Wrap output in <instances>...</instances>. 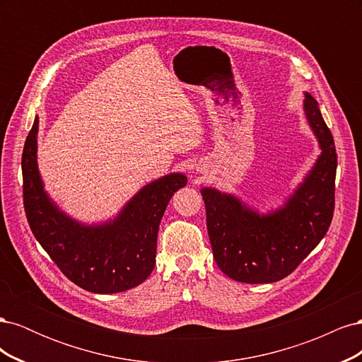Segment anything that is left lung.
I'll return each mask as SVG.
<instances>
[{
    "mask_svg": "<svg viewBox=\"0 0 362 362\" xmlns=\"http://www.w3.org/2000/svg\"><path fill=\"white\" fill-rule=\"evenodd\" d=\"M303 112L322 154L281 208L259 214L231 193L201 190L213 257L234 281L269 284L288 276L329 229L335 204V144L319 103L308 92Z\"/></svg>",
    "mask_w": 362,
    "mask_h": 362,
    "instance_id": "left-lung-1",
    "label": "left lung"
}]
</instances>
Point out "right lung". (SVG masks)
<instances>
[{"mask_svg": "<svg viewBox=\"0 0 362 362\" xmlns=\"http://www.w3.org/2000/svg\"><path fill=\"white\" fill-rule=\"evenodd\" d=\"M37 131L36 116L21 163L25 214L36 240L63 275L87 291L112 294L137 287L154 270L161 217L187 177L164 175L141 187L115 218L86 225L62 211L45 192L37 168Z\"/></svg>", "mask_w": 362, "mask_h": 362, "instance_id": "right-lung-1", "label": "right lung"}]
</instances>
